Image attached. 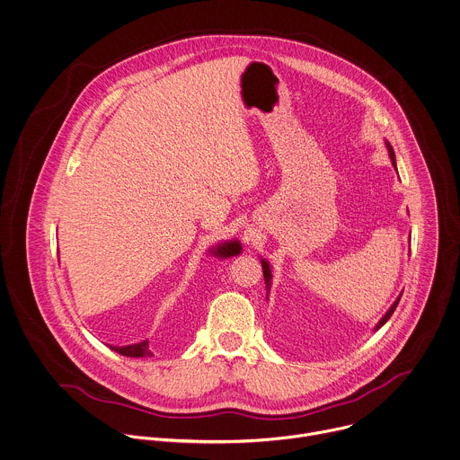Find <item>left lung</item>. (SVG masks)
Returning a JSON list of instances; mask_svg holds the SVG:
<instances>
[{
    "mask_svg": "<svg viewBox=\"0 0 460 460\" xmlns=\"http://www.w3.org/2000/svg\"><path fill=\"white\" fill-rule=\"evenodd\" d=\"M387 148H389V155H391V160H393V164H394V152H393V148H391V146H389V145H387ZM262 271H264V279H266V286H268V288H270V286H271V270H270V264H268V262H266V261H262ZM400 298H402V296H400ZM400 298H398V300H396V302H394V305L391 306V308H389V312H387V314H385V315H384V317H382V321H380V323H378V324H376V330H378V328H380V326H382V324H385V323H387V319H389V317H391V315H393V312H394V308H396V306H398V304H400Z\"/></svg>",
    "mask_w": 460,
    "mask_h": 460,
    "instance_id": "left-lung-1",
    "label": "left lung"
}]
</instances>
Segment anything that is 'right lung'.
<instances>
[{
  "label": "right lung",
  "mask_w": 460,
  "mask_h": 460,
  "mask_svg": "<svg viewBox=\"0 0 460 460\" xmlns=\"http://www.w3.org/2000/svg\"><path fill=\"white\" fill-rule=\"evenodd\" d=\"M239 252H241V244L237 241L225 243L214 250V253L217 257H232V255H239ZM111 348L125 357H150L152 355L148 341H143L139 344H130V346H111Z\"/></svg>",
  "instance_id": "obj_1"
}]
</instances>
